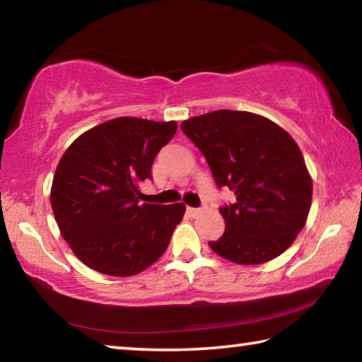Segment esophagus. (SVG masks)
<instances>
[{
    "label": "esophagus",
    "instance_id": "esophagus-1",
    "mask_svg": "<svg viewBox=\"0 0 362 362\" xmlns=\"http://www.w3.org/2000/svg\"><path fill=\"white\" fill-rule=\"evenodd\" d=\"M187 212H188V216H192V217H198L199 214L203 212V209H198V207H188Z\"/></svg>",
    "mask_w": 362,
    "mask_h": 362
}]
</instances>
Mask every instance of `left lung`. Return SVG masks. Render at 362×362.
<instances>
[{
    "mask_svg": "<svg viewBox=\"0 0 362 362\" xmlns=\"http://www.w3.org/2000/svg\"><path fill=\"white\" fill-rule=\"evenodd\" d=\"M182 131L203 153L218 188L236 203L220 207L225 233L209 247L238 265L276 259L306 223L313 183L298 145L265 116L217 110L183 121Z\"/></svg>",
    "mask_w": 362,
    "mask_h": 362,
    "instance_id": "8db88e82",
    "label": "left lung"
}]
</instances>
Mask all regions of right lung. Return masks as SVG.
<instances>
[{
  "label": "right lung",
  "mask_w": 362,
  "mask_h": 362,
  "mask_svg": "<svg viewBox=\"0 0 362 362\" xmlns=\"http://www.w3.org/2000/svg\"><path fill=\"white\" fill-rule=\"evenodd\" d=\"M175 131V121L122 116L81 134L60 158L51 206L60 235L86 267L134 276L168 249L185 206L142 203L139 185Z\"/></svg>",
  "instance_id": "right-lung-1"
}]
</instances>
